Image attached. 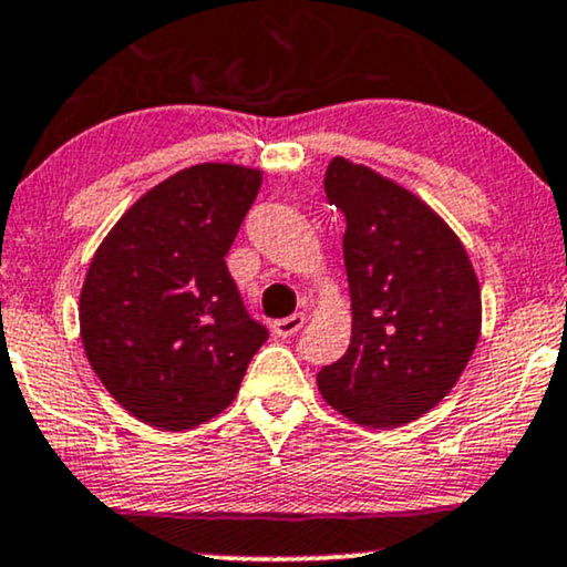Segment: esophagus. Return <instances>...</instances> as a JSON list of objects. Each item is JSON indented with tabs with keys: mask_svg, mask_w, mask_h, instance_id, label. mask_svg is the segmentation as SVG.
I'll use <instances>...</instances> for the list:
<instances>
[{
	"mask_svg": "<svg viewBox=\"0 0 567 567\" xmlns=\"http://www.w3.org/2000/svg\"><path fill=\"white\" fill-rule=\"evenodd\" d=\"M303 322H306L303 313H292V317L277 319V322L271 324V332H275L277 338H290V336H296L298 330H301Z\"/></svg>",
	"mask_w": 567,
	"mask_h": 567,
	"instance_id": "34e87169",
	"label": "esophagus"
}]
</instances>
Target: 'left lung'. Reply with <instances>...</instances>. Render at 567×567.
<instances>
[{
    "label": "left lung",
    "instance_id": "obj_1",
    "mask_svg": "<svg viewBox=\"0 0 567 567\" xmlns=\"http://www.w3.org/2000/svg\"><path fill=\"white\" fill-rule=\"evenodd\" d=\"M324 193L346 216L351 343L317 385L357 425H406L449 395L478 346V277L454 229L383 174L332 158Z\"/></svg>",
    "mask_w": 567,
    "mask_h": 567
}]
</instances>
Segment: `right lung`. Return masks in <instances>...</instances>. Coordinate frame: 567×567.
Returning <instances> with one entry per match:
<instances>
[{"label": "right lung", "instance_id": "obj_1", "mask_svg": "<svg viewBox=\"0 0 567 567\" xmlns=\"http://www.w3.org/2000/svg\"><path fill=\"white\" fill-rule=\"evenodd\" d=\"M261 172L197 163L147 189L89 264L81 340L107 393L136 420L189 431L221 414L269 338L224 256Z\"/></svg>", "mask_w": 567, "mask_h": 567}]
</instances>
